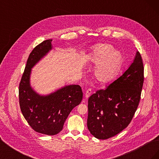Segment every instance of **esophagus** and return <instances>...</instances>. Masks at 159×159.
<instances>
[{
  "label": "esophagus",
  "instance_id": "1",
  "mask_svg": "<svg viewBox=\"0 0 159 159\" xmlns=\"http://www.w3.org/2000/svg\"><path fill=\"white\" fill-rule=\"evenodd\" d=\"M91 92H92V91H91V89H90V88H89L88 89L86 90V92H85V98H88L89 96L91 95Z\"/></svg>",
  "mask_w": 159,
  "mask_h": 159
}]
</instances>
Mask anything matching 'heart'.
Listing matches in <instances>:
<instances>
[{
	"mask_svg": "<svg viewBox=\"0 0 159 159\" xmlns=\"http://www.w3.org/2000/svg\"><path fill=\"white\" fill-rule=\"evenodd\" d=\"M123 56L113 50V46L106 44L95 45L89 54V60L95 64L93 70V78L99 84L111 81L119 71L123 63Z\"/></svg>",
	"mask_w": 159,
	"mask_h": 159,
	"instance_id": "heart-1",
	"label": "heart"
}]
</instances>
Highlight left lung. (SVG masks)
<instances>
[{"label":"left lung","mask_w":159,"mask_h":159,"mask_svg":"<svg viewBox=\"0 0 159 159\" xmlns=\"http://www.w3.org/2000/svg\"><path fill=\"white\" fill-rule=\"evenodd\" d=\"M143 82V62L137 52L123 74L89 98L87 125L91 134L99 139H107L125 129L140 102Z\"/></svg>","instance_id":"left-lung-1"}]
</instances>
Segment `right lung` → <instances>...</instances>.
<instances>
[{
	"instance_id": "1",
	"label": "right lung",
	"mask_w": 159,
	"mask_h": 159,
	"mask_svg": "<svg viewBox=\"0 0 159 159\" xmlns=\"http://www.w3.org/2000/svg\"><path fill=\"white\" fill-rule=\"evenodd\" d=\"M52 40L43 41L32 50L19 84V104L24 117L37 133L54 135L64 127L69 114L82 100L78 85H71L47 96L37 94L30 86L31 68L52 49Z\"/></svg>"
}]
</instances>
